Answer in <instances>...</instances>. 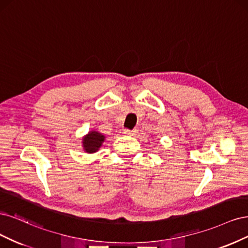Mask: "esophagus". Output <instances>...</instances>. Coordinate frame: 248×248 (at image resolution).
Instances as JSON below:
<instances>
[{"label":"esophagus","instance_id":"obj_1","mask_svg":"<svg viewBox=\"0 0 248 248\" xmlns=\"http://www.w3.org/2000/svg\"><path fill=\"white\" fill-rule=\"evenodd\" d=\"M125 135H127V136H136L137 135V130H132V131H130V130H124V132Z\"/></svg>","mask_w":248,"mask_h":248}]
</instances>
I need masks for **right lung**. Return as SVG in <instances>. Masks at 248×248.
<instances>
[{
	"label": "right lung",
	"instance_id": "1",
	"mask_svg": "<svg viewBox=\"0 0 248 248\" xmlns=\"http://www.w3.org/2000/svg\"><path fill=\"white\" fill-rule=\"evenodd\" d=\"M106 139V136L102 133L92 130L82 138L83 151L86 154H94L101 148L102 144Z\"/></svg>",
	"mask_w": 248,
	"mask_h": 248
}]
</instances>
